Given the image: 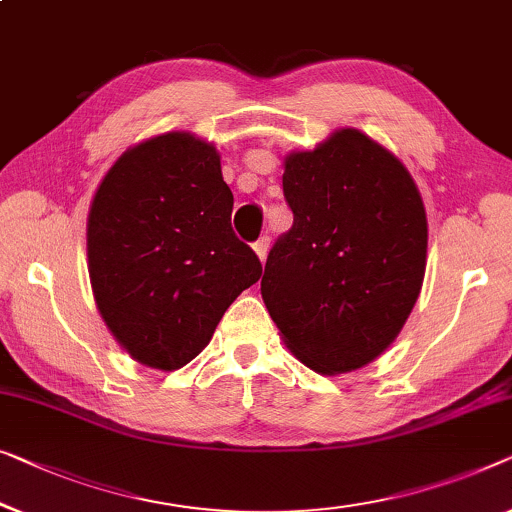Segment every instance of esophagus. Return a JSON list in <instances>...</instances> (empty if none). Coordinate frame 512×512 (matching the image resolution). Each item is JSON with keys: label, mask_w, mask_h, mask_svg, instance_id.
Returning <instances> with one entry per match:
<instances>
[{"label": "esophagus", "mask_w": 512, "mask_h": 512, "mask_svg": "<svg viewBox=\"0 0 512 512\" xmlns=\"http://www.w3.org/2000/svg\"><path fill=\"white\" fill-rule=\"evenodd\" d=\"M254 251H256V256L261 258V263H263L265 256H268V251H270V238H268V235H263V238L254 244Z\"/></svg>", "instance_id": "1"}]
</instances>
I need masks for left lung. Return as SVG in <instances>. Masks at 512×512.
<instances>
[{
	"label": "left lung",
	"instance_id": "8db88e82",
	"mask_svg": "<svg viewBox=\"0 0 512 512\" xmlns=\"http://www.w3.org/2000/svg\"><path fill=\"white\" fill-rule=\"evenodd\" d=\"M293 228L274 242L261 295L295 358L348 374L395 342L427 268V214L406 166L358 129L284 159Z\"/></svg>",
	"mask_w": 512,
	"mask_h": 512
}]
</instances>
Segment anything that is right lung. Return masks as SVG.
<instances>
[{
    "label": "right lung",
    "instance_id": "right-lung-1",
    "mask_svg": "<svg viewBox=\"0 0 512 512\" xmlns=\"http://www.w3.org/2000/svg\"><path fill=\"white\" fill-rule=\"evenodd\" d=\"M231 212L217 147L196 133L147 138L103 175L87 214V270L103 323L140 365H187L261 279Z\"/></svg>",
    "mask_w": 512,
    "mask_h": 512
}]
</instances>
